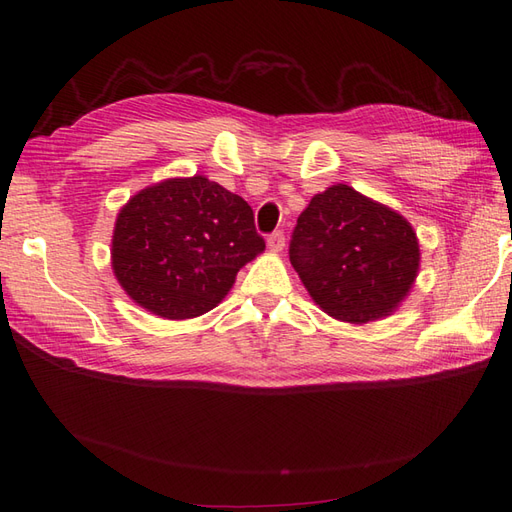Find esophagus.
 Segmentation results:
<instances>
[{
	"label": "esophagus",
	"instance_id": "obj_1",
	"mask_svg": "<svg viewBox=\"0 0 512 512\" xmlns=\"http://www.w3.org/2000/svg\"><path fill=\"white\" fill-rule=\"evenodd\" d=\"M266 242H268V248H270V251L279 253V251H283V246H285V233H283V231L270 233Z\"/></svg>",
	"mask_w": 512,
	"mask_h": 512
}]
</instances>
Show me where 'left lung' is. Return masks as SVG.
Returning <instances> with one entry per match:
<instances>
[{"label":"left lung","instance_id":"8db88e82","mask_svg":"<svg viewBox=\"0 0 512 512\" xmlns=\"http://www.w3.org/2000/svg\"><path fill=\"white\" fill-rule=\"evenodd\" d=\"M290 261L320 310L362 325L390 316L406 299L421 251L406 218L338 183L296 220Z\"/></svg>","mask_w":512,"mask_h":512}]
</instances>
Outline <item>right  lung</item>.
Here are the masks:
<instances>
[{
	"instance_id": "right-lung-1",
	"label": "right lung",
	"mask_w": 512,
	"mask_h": 512,
	"mask_svg": "<svg viewBox=\"0 0 512 512\" xmlns=\"http://www.w3.org/2000/svg\"><path fill=\"white\" fill-rule=\"evenodd\" d=\"M111 244L124 292L170 320L213 310L266 248L251 205L200 174L137 192L117 213Z\"/></svg>"
}]
</instances>
